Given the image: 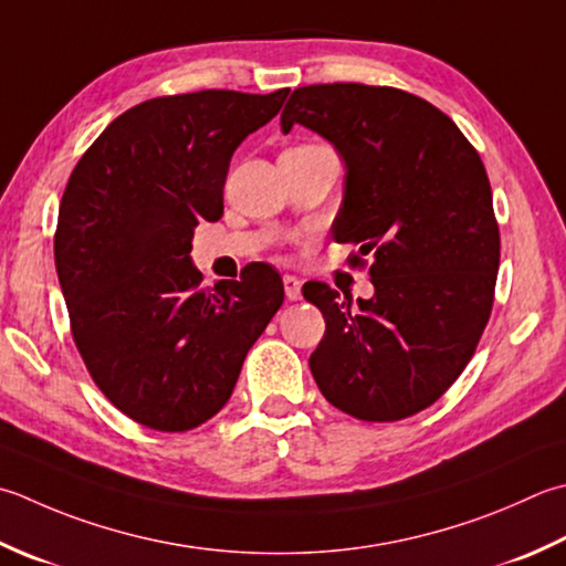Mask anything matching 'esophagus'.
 Masks as SVG:
<instances>
[{"label":"esophagus","mask_w":566,"mask_h":566,"mask_svg":"<svg viewBox=\"0 0 566 566\" xmlns=\"http://www.w3.org/2000/svg\"><path fill=\"white\" fill-rule=\"evenodd\" d=\"M284 294L290 302H298L302 298V280L296 274H284Z\"/></svg>","instance_id":"esophagus-1"}]
</instances>
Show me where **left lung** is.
<instances>
[{"label":"left lung","mask_w":566,"mask_h":566,"mask_svg":"<svg viewBox=\"0 0 566 566\" xmlns=\"http://www.w3.org/2000/svg\"><path fill=\"white\" fill-rule=\"evenodd\" d=\"M294 125L346 169L336 242L375 252V294L358 308L324 282L304 284L326 318L308 368L340 412L397 422L449 390L489 324L501 262L489 174L441 109L397 87H296L284 135Z\"/></svg>","instance_id":"left-lung-1"}]
</instances>
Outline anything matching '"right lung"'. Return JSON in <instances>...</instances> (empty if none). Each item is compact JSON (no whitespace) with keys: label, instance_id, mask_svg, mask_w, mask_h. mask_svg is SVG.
I'll list each match as a JSON object with an SVG mask.
<instances>
[{"label":"right lung","instance_id":"add662e5","mask_svg":"<svg viewBox=\"0 0 566 566\" xmlns=\"http://www.w3.org/2000/svg\"><path fill=\"white\" fill-rule=\"evenodd\" d=\"M270 95L154 97L99 135L61 198L53 254L75 346L119 412L159 431L208 422L284 302L282 276L248 264L198 290L193 230L223 216L242 139L280 113Z\"/></svg>","mask_w":566,"mask_h":566}]
</instances>
